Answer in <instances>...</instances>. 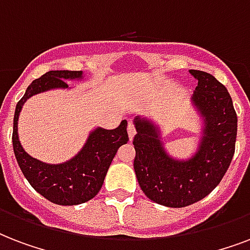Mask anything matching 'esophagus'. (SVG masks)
<instances>
[{
  "mask_svg": "<svg viewBox=\"0 0 250 250\" xmlns=\"http://www.w3.org/2000/svg\"><path fill=\"white\" fill-rule=\"evenodd\" d=\"M127 132H128L129 140H132L133 136H135V133H136V128H135V125H133L132 122H128V125H127Z\"/></svg>",
  "mask_w": 250,
  "mask_h": 250,
  "instance_id": "obj_1",
  "label": "esophagus"
}]
</instances>
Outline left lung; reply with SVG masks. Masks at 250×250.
Segmentation results:
<instances>
[{"mask_svg":"<svg viewBox=\"0 0 250 250\" xmlns=\"http://www.w3.org/2000/svg\"><path fill=\"white\" fill-rule=\"evenodd\" d=\"M189 72L198 80L192 101L205 118L204 136L192 158H171L156 125L135 118L137 182L149 200L168 208H184L206 197L221 183L235 153L237 115L229 90L208 72Z\"/></svg>","mask_w":250,"mask_h":250,"instance_id":"8db88e82","label":"left lung"}]
</instances>
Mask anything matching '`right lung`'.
Returning <instances> with one entry per match:
<instances>
[{"instance_id":"obj_1","label":"right lung","mask_w":250,"mask_h":250,"mask_svg":"<svg viewBox=\"0 0 250 250\" xmlns=\"http://www.w3.org/2000/svg\"><path fill=\"white\" fill-rule=\"evenodd\" d=\"M82 76V71L46 72L27 88L14 114L13 148L18 165L33 189L57 205H79L92 200L101 189L118 148L128 141L127 121H122L115 129H94L79 154L64 164H44L24 152L18 137V118L23 104L33 94L53 88H68L64 80Z\"/></svg>"}]
</instances>
